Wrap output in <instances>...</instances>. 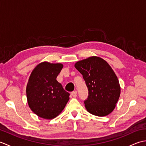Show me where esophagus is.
Returning <instances> with one entry per match:
<instances>
[{"instance_id": "esophagus-1", "label": "esophagus", "mask_w": 146, "mask_h": 146, "mask_svg": "<svg viewBox=\"0 0 146 146\" xmlns=\"http://www.w3.org/2000/svg\"><path fill=\"white\" fill-rule=\"evenodd\" d=\"M76 95H77V93H76V91L72 92H71V95L72 96L73 98H76Z\"/></svg>"}]
</instances>
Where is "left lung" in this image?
<instances>
[{"label":"left lung","mask_w":146,"mask_h":146,"mask_svg":"<svg viewBox=\"0 0 146 146\" xmlns=\"http://www.w3.org/2000/svg\"><path fill=\"white\" fill-rule=\"evenodd\" d=\"M75 67L83 75L88 87L89 95L84 103L88 112L98 117L112 112L120 97V86L107 62L94 56L77 61Z\"/></svg>","instance_id":"8db88e82"}]
</instances>
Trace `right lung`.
Wrapping results in <instances>:
<instances>
[{"label": "right lung", "instance_id": "add662e5", "mask_svg": "<svg viewBox=\"0 0 146 146\" xmlns=\"http://www.w3.org/2000/svg\"><path fill=\"white\" fill-rule=\"evenodd\" d=\"M63 67L61 63L44 61L38 64L31 73L26 86L29 108L38 117L51 120L63 110L70 99L56 78Z\"/></svg>", "mask_w": 146, "mask_h": 146}]
</instances>
